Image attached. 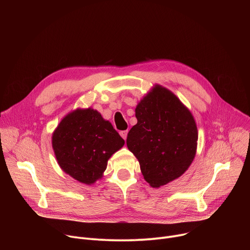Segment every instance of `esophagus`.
<instances>
[{
	"label": "esophagus",
	"mask_w": 250,
	"mask_h": 250,
	"mask_svg": "<svg viewBox=\"0 0 250 250\" xmlns=\"http://www.w3.org/2000/svg\"><path fill=\"white\" fill-rule=\"evenodd\" d=\"M120 134H121V136H122L124 139H125L126 136H127V130H123V131L120 132Z\"/></svg>",
	"instance_id": "34e87169"
}]
</instances>
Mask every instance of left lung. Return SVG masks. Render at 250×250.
Masks as SVG:
<instances>
[{
    "mask_svg": "<svg viewBox=\"0 0 250 250\" xmlns=\"http://www.w3.org/2000/svg\"><path fill=\"white\" fill-rule=\"evenodd\" d=\"M137 124L127 133V148L146 181L159 188L180 177L193 162L198 129L191 112L171 91L155 85L135 109Z\"/></svg>",
    "mask_w": 250,
    "mask_h": 250,
    "instance_id": "8db88e82",
    "label": "left lung"
}]
</instances>
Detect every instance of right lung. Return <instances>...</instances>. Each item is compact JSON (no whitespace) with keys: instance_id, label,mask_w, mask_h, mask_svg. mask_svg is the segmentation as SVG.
I'll list each match as a JSON object with an SVG mask.
<instances>
[{"instance_id":"obj_1","label":"right lung","mask_w":250,"mask_h":250,"mask_svg":"<svg viewBox=\"0 0 250 250\" xmlns=\"http://www.w3.org/2000/svg\"><path fill=\"white\" fill-rule=\"evenodd\" d=\"M125 145L112 124L91 108L65 116L52 134L60 168L75 180L94 184L103 177L110 157Z\"/></svg>"}]
</instances>
